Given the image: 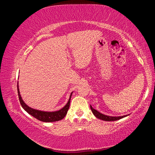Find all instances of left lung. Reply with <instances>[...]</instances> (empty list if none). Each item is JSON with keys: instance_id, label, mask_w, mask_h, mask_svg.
Returning <instances> with one entry per match:
<instances>
[{"instance_id": "1", "label": "left lung", "mask_w": 155, "mask_h": 155, "mask_svg": "<svg viewBox=\"0 0 155 155\" xmlns=\"http://www.w3.org/2000/svg\"><path fill=\"white\" fill-rule=\"evenodd\" d=\"M90 108L91 111H92L93 114L95 115V116L97 117V118H98L100 120H104V121H115V120H118L120 119H122L123 117H124L126 116H127V115H122V116H109V115H104L103 114H101V113H100L99 111H96V109H94L92 108V107L90 105Z\"/></svg>"}]
</instances>
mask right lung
Here are the masks:
<instances>
[{
	"label": "right lung",
	"mask_w": 155,
	"mask_h": 155,
	"mask_svg": "<svg viewBox=\"0 0 155 155\" xmlns=\"http://www.w3.org/2000/svg\"><path fill=\"white\" fill-rule=\"evenodd\" d=\"M18 97H19L20 103L22 105V108L24 109L26 111H27L28 114L32 115L34 117H35L36 119L40 120L41 122H56L59 121V120H62L64 117L66 115L67 112L68 111V109L70 107V99H71V96L72 92L70 94V98L68 100V102L67 104L61 109L59 111H40V110L34 109L33 108H31V107H28V105L25 104V103L23 101L22 99V97L20 96V93L19 91V88H18Z\"/></svg>",
	"instance_id": "obj_1"
}]
</instances>
